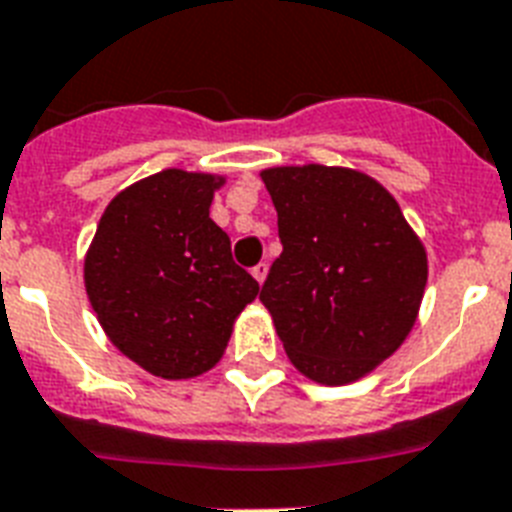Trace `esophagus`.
I'll return each instance as SVG.
<instances>
[{
    "label": "esophagus",
    "mask_w": 512,
    "mask_h": 512,
    "mask_svg": "<svg viewBox=\"0 0 512 512\" xmlns=\"http://www.w3.org/2000/svg\"><path fill=\"white\" fill-rule=\"evenodd\" d=\"M251 272H253V277H256V280H259V285H261V282L267 280V272H269V267H267V264H264V261H261V264H256V267H253Z\"/></svg>",
    "instance_id": "1"
}]
</instances>
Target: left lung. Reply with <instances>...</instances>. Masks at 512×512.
Here are the masks:
<instances>
[{
    "label": "left lung",
    "instance_id": "obj_1",
    "mask_svg": "<svg viewBox=\"0 0 512 512\" xmlns=\"http://www.w3.org/2000/svg\"><path fill=\"white\" fill-rule=\"evenodd\" d=\"M282 253L261 288L301 375L346 386L386 362L418 320L428 256L386 187L343 166L261 171Z\"/></svg>",
    "mask_w": 512,
    "mask_h": 512
}]
</instances>
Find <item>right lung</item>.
<instances>
[{"mask_svg":"<svg viewBox=\"0 0 512 512\" xmlns=\"http://www.w3.org/2000/svg\"><path fill=\"white\" fill-rule=\"evenodd\" d=\"M219 174L163 169L110 200L84 256L102 330L155 378H198L222 359L259 282L208 216Z\"/></svg>","mask_w":512,"mask_h":512,"instance_id":"obj_1","label":"right lung"}]
</instances>
